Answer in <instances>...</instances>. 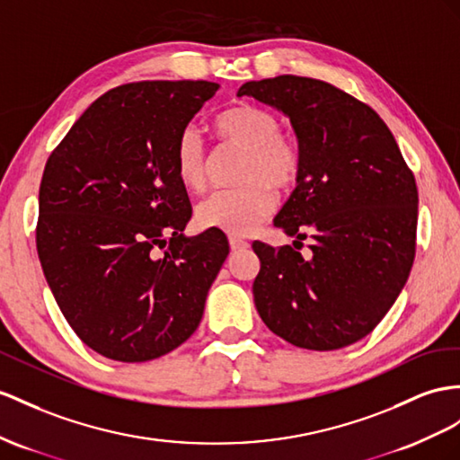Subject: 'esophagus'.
Wrapping results in <instances>:
<instances>
[{"instance_id":"1","label":"esophagus","mask_w":460,"mask_h":460,"mask_svg":"<svg viewBox=\"0 0 460 460\" xmlns=\"http://www.w3.org/2000/svg\"><path fill=\"white\" fill-rule=\"evenodd\" d=\"M229 246H231V251H243V249H249V243L239 239V237H234V234H231Z\"/></svg>"}]
</instances>
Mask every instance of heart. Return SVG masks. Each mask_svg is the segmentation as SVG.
I'll return each mask as SVG.
<instances>
[{"label": "heart", "instance_id": "heart-1", "mask_svg": "<svg viewBox=\"0 0 460 460\" xmlns=\"http://www.w3.org/2000/svg\"><path fill=\"white\" fill-rule=\"evenodd\" d=\"M216 132L223 144L244 149L241 181L244 184L214 190L196 204V221L204 229L231 234L251 233L276 206L272 186L288 190L301 172V149L281 136L278 118L256 104H237L217 116ZM174 171L188 190L206 184L208 155L198 128L186 126L174 141Z\"/></svg>", "mask_w": 460, "mask_h": 460}]
</instances>
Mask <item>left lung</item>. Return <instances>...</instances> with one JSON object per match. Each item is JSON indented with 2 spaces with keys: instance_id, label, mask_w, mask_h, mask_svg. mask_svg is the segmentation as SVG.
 Wrapping results in <instances>:
<instances>
[{
  "instance_id": "obj_1",
  "label": "left lung",
  "mask_w": 460,
  "mask_h": 460,
  "mask_svg": "<svg viewBox=\"0 0 460 460\" xmlns=\"http://www.w3.org/2000/svg\"><path fill=\"white\" fill-rule=\"evenodd\" d=\"M284 112L301 149L296 190L274 226L297 246L252 249L264 324L289 344L328 351L367 336L402 291L416 254L418 188L391 129L367 104L319 79L278 75L237 91ZM293 241V243H297Z\"/></svg>"
}]
</instances>
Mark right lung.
Instances as JSON below:
<instances>
[{"label":"right lung","mask_w":460,"mask_h":460,"mask_svg":"<svg viewBox=\"0 0 460 460\" xmlns=\"http://www.w3.org/2000/svg\"><path fill=\"white\" fill-rule=\"evenodd\" d=\"M217 89L211 81L111 89L46 161L42 272L69 326L104 358H161L202 321L229 243L219 229L182 233L192 209L174 171V141Z\"/></svg>","instance_id":"right-lung-1"}]
</instances>
